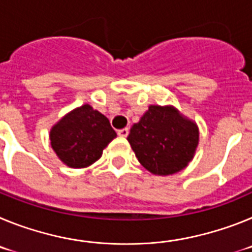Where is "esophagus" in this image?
Instances as JSON below:
<instances>
[{
  "label": "esophagus",
  "instance_id": "esophagus-1",
  "mask_svg": "<svg viewBox=\"0 0 252 252\" xmlns=\"http://www.w3.org/2000/svg\"><path fill=\"white\" fill-rule=\"evenodd\" d=\"M117 133H119L120 137H127L128 128H122V130H119L117 131Z\"/></svg>",
  "mask_w": 252,
  "mask_h": 252
}]
</instances>
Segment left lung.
I'll return each instance as SVG.
<instances>
[{"mask_svg": "<svg viewBox=\"0 0 252 252\" xmlns=\"http://www.w3.org/2000/svg\"><path fill=\"white\" fill-rule=\"evenodd\" d=\"M133 153L151 174L173 175L193 160L199 128L174 106L151 104L127 136Z\"/></svg>", "mask_w": 252, "mask_h": 252, "instance_id": "obj_1", "label": "left lung"}]
</instances>
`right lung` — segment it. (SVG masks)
<instances>
[{
    "label": "right lung",
    "instance_id": "add662e5",
    "mask_svg": "<svg viewBox=\"0 0 252 252\" xmlns=\"http://www.w3.org/2000/svg\"><path fill=\"white\" fill-rule=\"evenodd\" d=\"M117 136L110 121L90 104L77 107L50 128V145L63 164L88 168L102 157L103 149Z\"/></svg>",
    "mask_w": 252,
    "mask_h": 252
}]
</instances>
